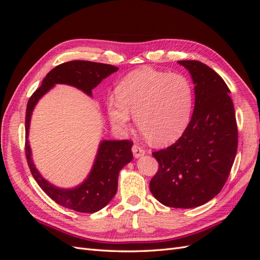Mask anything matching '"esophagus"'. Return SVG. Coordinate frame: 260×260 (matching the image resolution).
Segmentation results:
<instances>
[{"label": "esophagus", "mask_w": 260, "mask_h": 260, "mask_svg": "<svg viewBox=\"0 0 260 260\" xmlns=\"http://www.w3.org/2000/svg\"><path fill=\"white\" fill-rule=\"evenodd\" d=\"M132 153H133V156H135V158H140V157L144 156L145 151L140 145L135 144L132 146Z\"/></svg>", "instance_id": "esophagus-1"}]
</instances>
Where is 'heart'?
<instances>
[{
	"label": "heart",
	"mask_w": 260,
	"mask_h": 260,
	"mask_svg": "<svg viewBox=\"0 0 260 260\" xmlns=\"http://www.w3.org/2000/svg\"><path fill=\"white\" fill-rule=\"evenodd\" d=\"M106 102L107 114L118 130H127L136 116L140 132L152 143L167 145L183 135L193 111L194 91L187 77L152 68L125 76Z\"/></svg>",
	"instance_id": "obj_1"
}]
</instances>
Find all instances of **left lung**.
Instances as JSON below:
<instances>
[{"label":"left lung","instance_id":"8db88e82","mask_svg":"<svg viewBox=\"0 0 260 260\" xmlns=\"http://www.w3.org/2000/svg\"><path fill=\"white\" fill-rule=\"evenodd\" d=\"M178 64L192 77L194 112L177 142L153 153L159 168L149 190L165 206L193 208L214 199L223 187L238 151V127L222 78L198 60Z\"/></svg>","mask_w":260,"mask_h":260}]
</instances>
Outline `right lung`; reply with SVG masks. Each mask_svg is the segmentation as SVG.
I'll return each mask as SVG.
<instances>
[{"instance_id": "right-lung-1", "label": "right lung", "mask_w": 260, "mask_h": 260, "mask_svg": "<svg viewBox=\"0 0 260 260\" xmlns=\"http://www.w3.org/2000/svg\"><path fill=\"white\" fill-rule=\"evenodd\" d=\"M118 67L88 60H72L53 68L42 84L28 101L26 112V157L37 183L58 205L79 212H96L112 201L118 188V176L133 155L129 140H102L93 166L82 183L72 188L59 187L42 177L36 168L29 144V128L32 112L41 100L56 84H67L79 89L88 96L102 80L116 73Z\"/></svg>"}]
</instances>
